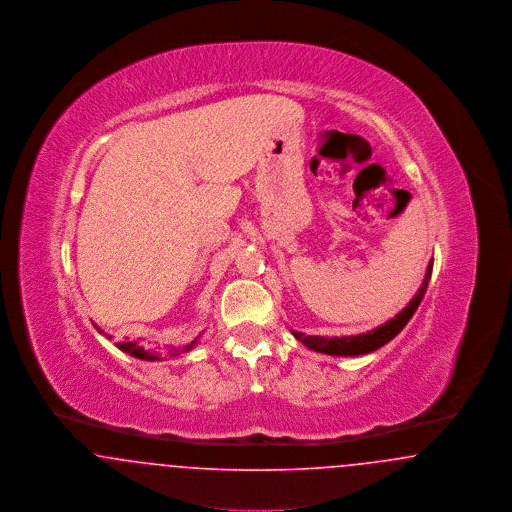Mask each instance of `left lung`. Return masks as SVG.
<instances>
[{"instance_id":"obj_1","label":"left lung","mask_w":512,"mask_h":512,"mask_svg":"<svg viewBox=\"0 0 512 512\" xmlns=\"http://www.w3.org/2000/svg\"><path fill=\"white\" fill-rule=\"evenodd\" d=\"M432 267H434V261L428 265L426 270V278L420 286L418 293L414 295L413 301L397 315L395 318L388 320L386 324L374 328L372 332H366V334H359V336H343V338H324V336H305L301 332H295L293 330V336L301 343H305L309 349H315L318 353H326V355H340V357H355V355H366V353H372L376 349H380L382 345H386L388 341L393 340L403 328L405 324L411 320L414 315V311L418 309L426 288H428V282H430V276H432Z\"/></svg>"}]
</instances>
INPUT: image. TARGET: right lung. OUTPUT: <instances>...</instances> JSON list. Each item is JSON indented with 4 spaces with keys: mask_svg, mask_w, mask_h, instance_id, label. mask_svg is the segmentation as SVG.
Returning a JSON list of instances; mask_svg holds the SVG:
<instances>
[{
    "mask_svg": "<svg viewBox=\"0 0 512 512\" xmlns=\"http://www.w3.org/2000/svg\"><path fill=\"white\" fill-rule=\"evenodd\" d=\"M197 340H199V336H197V338H195L192 343L184 345V347H171V349H167V351L163 353V357H176V355H180V353L192 351V349L195 347V343H197ZM117 347H119L121 351H124V353H130L132 357H138V359H147V361H161V355L147 351V349H144L142 345H138L136 341H124V343H119Z\"/></svg>",
    "mask_w": 512,
    "mask_h": 512,
    "instance_id": "obj_1",
    "label": "right lung"
}]
</instances>
